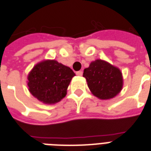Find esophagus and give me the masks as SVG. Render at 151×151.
Masks as SVG:
<instances>
[{
  "label": "esophagus",
  "instance_id": "1",
  "mask_svg": "<svg viewBox=\"0 0 151 151\" xmlns=\"http://www.w3.org/2000/svg\"><path fill=\"white\" fill-rule=\"evenodd\" d=\"M76 74H77L78 76H82L83 72L81 70H79V71H78V72H76Z\"/></svg>",
  "mask_w": 151,
  "mask_h": 151
}]
</instances>
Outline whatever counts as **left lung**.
Listing matches in <instances>:
<instances>
[{
    "mask_svg": "<svg viewBox=\"0 0 151 151\" xmlns=\"http://www.w3.org/2000/svg\"><path fill=\"white\" fill-rule=\"evenodd\" d=\"M83 77L94 96L101 99H109L117 96L122 88V72L106 62L97 59L84 70Z\"/></svg>",
    "mask_w": 151,
    "mask_h": 151,
    "instance_id": "left-lung-1",
    "label": "left lung"
}]
</instances>
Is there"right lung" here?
I'll return each instance as SVG.
<instances>
[{"label":"right lung","mask_w":151,"mask_h":151,"mask_svg":"<svg viewBox=\"0 0 151 151\" xmlns=\"http://www.w3.org/2000/svg\"><path fill=\"white\" fill-rule=\"evenodd\" d=\"M75 73L70 67L55 60H47L34 66L28 76L29 90L45 103H58L66 94V89Z\"/></svg>","instance_id":"1"}]
</instances>
